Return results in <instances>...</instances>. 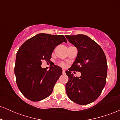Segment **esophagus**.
Masks as SVG:
<instances>
[{"label":"esophagus","instance_id":"34e87169","mask_svg":"<svg viewBox=\"0 0 120 120\" xmlns=\"http://www.w3.org/2000/svg\"><path fill=\"white\" fill-rule=\"evenodd\" d=\"M65 71L64 69L63 70V74H65Z\"/></svg>","mask_w":120,"mask_h":120}]
</instances>
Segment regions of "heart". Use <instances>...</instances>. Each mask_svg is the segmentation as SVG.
<instances>
[{"instance_id":"b5f03b06","label":"heart","mask_w":120,"mask_h":120,"mask_svg":"<svg viewBox=\"0 0 120 120\" xmlns=\"http://www.w3.org/2000/svg\"><path fill=\"white\" fill-rule=\"evenodd\" d=\"M60 65H61V66H62V67H64V65H64V63H60Z\"/></svg>"}]
</instances>
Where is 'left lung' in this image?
<instances>
[{"label": "left lung", "instance_id": "left-lung-1", "mask_svg": "<svg viewBox=\"0 0 120 120\" xmlns=\"http://www.w3.org/2000/svg\"><path fill=\"white\" fill-rule=\"evenodd\" d=\"M65 37L78 51L75 61L65 72L69 77L66 92L71 101L86 105L96 100L105 85L107 63L105 53L98 44L86 35ZM73 70L80 71L81 76L75 78L71 73Z\"/></svg>", "mask_w": 120, "mask_h": 120}]
</instances>
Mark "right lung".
<instances>
[{"mask_svg":"<svg viewBox=\"0 0 120 120\" xmlns=\"http://www.w3.org/2000/svg\"><path fill=\"white\" fill-rule=\"evenodd\" d=\"M64 42H67L63 35L39 33L27 39L19 49L15 74L18 87L27 99L38 101L51 94L63 70L54 65L47 71L41 67L42 61H50L53 49Z\"/></svg>","mask_w":120,"mask_h":120,"instance_id":"obj_1","label":"right lung"}]
</instances>
